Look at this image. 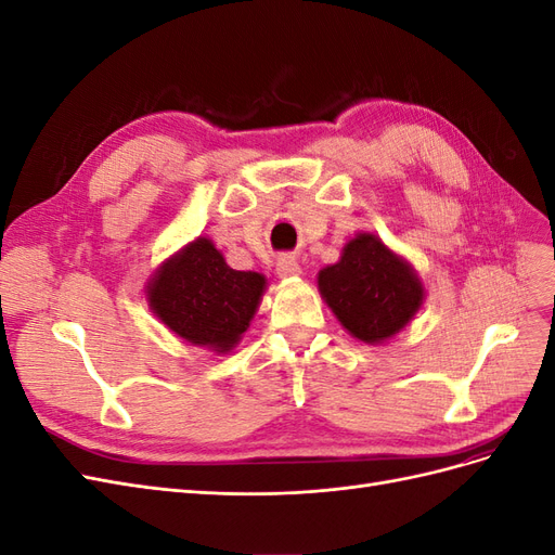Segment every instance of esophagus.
Returning a JSON list of instances; mask_svg holds the SVG:
<instances>
[{"mask_svg": "<svg viewBox=\"0 0 555 555\" xmlns=\"http://www.w3.org/2000/svg\"><path fill=\"white\" fill-rule=\"evenodd\" d=\"M275 271L280 278H298L304 273V268L294 259V257H280L275 263Z\"/></svg>", "mask_w": 555, "mask_h": 555, "instance_id": "obj_1", "label": "esophagus"}]
</instances>
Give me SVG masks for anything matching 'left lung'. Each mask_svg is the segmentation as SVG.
Here are the masks:
<instances>
[{"instance_id":"obj_1","label":"left lung","mask_w":555,"mask_h":555,"mask_svg":"<svg viewBox=\"0 0 555 555\" xmlns=\"http://www.w3.org/2000/svg\"><path fill=\"white\" fill-rule=\"evenodd\" d=\"M317 287L343 328L365 345H382L405 328L426 300L414 266L375 233L361 231L324 266Z\"/></svg>"}]
</instances>
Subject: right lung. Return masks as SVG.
Wrapping results in <instances>:
<instances>
[{
    "instance_id": "obj_1",
    "label": "right lung",
    "mask_w": 555,
    "mask_h": 555,
    "mask_svg": "<svg viewBox=\"0 0 555 555\" xmlns=\"http://www.w3.org/2000/svg\"><path fill=\"white\" fill-rule=\"evenodd\" d=\"M266 287L261 273L233 271L215 243L198 236L159 263L145 284V298L178 338L227 354L249 328Z\"/></svg>"
}]
</instances>
